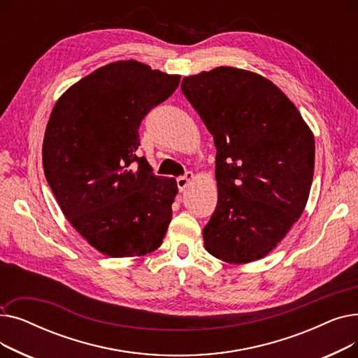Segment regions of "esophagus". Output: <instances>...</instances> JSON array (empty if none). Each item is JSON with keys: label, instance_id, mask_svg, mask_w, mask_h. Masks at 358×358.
<instances>
[{"label": "esophagus", "instance_id": "34e87169", "mask_svg": "<svg viewBox=\"0 0 358 358\" xmlns=\"http://www.w3.org/2000/svg\"><path fill=\"white\" fill-rule=\"evenodd\" d=\"M193 178H194V176H193V173H190V171H187L184 176L178 177V178H177V185H178L180 192H184V190L187 189V187L190 185V182L193 181Z\"/></svg>", "mask_w": 358, "mask_h": 358}]
</instances>
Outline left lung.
Here are the masks:
<instances>
[{
	"mask_svg": "<svg viewBox=\"0 0 358 358\" xmlns=\"http://www.w3.org/2000/svg\"><path fill=\"white\" fill-rule=\"evenodd\" d=\"M181 91L213 135L217 204L203 228L213 257L245 264L266 257L303 213L315 139L271 81L219 66L185 77Z\"/></svg>",
	"mask_w": 358,
	"mask_h": 358,
	"instance_id": "1",
	"label": "left lung"
}]
</instances>
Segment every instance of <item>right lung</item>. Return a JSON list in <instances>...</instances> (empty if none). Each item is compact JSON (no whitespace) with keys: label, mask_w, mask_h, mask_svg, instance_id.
Wrapping results in <instances>:
<instances>
[{"label":"right lung","mask_w":358,"mask_h":358,"mask_svg":"<svg viewBox=\"0 0 358 358\" xmlns=\"http://www.w3.org/2000/svg\"><path fill=\"white\" fill-rule=\"evenodd\" d=\"M178 84L180 75L115 62L72 85L52 110L42 149L48 184L72 227L104 255L139 257L162 243L178 187L136 150L141 122Z\"/></svg>","instance_id":"right-lung-1"}]
</instances>
